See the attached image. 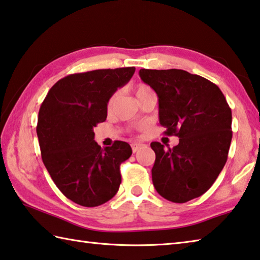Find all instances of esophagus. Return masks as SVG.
<instances>
[{
  "label": "esophagus",
  "instance_id": "1",
  "mask_svg": "<svg viewBox=\"0 0 260 260\" xmlns=\"http://www.w3.org/2000/svg\"><path fill=\"white\" fill-rule=\"evenodd\" d=\"M131 145H132V150H133V152H136L141 146H143L142 143H138V142H133Z\"/></svg>",
  "mask_w": 260,
  "mask_h": 260
}]
</instances>
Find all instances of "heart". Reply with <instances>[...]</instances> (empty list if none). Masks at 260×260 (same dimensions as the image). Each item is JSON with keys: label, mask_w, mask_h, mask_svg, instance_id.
Here are the masks:
<instances>
[{"label": "heart", "mask_w": 260, "mask_h": 260, "mask_svg": "<svg viewBox=\"0 0 260 260\" xmlns=\"http://www.w3.org/2000/svg\"><path fill=\"white\" fill-rule=\"evenodd\" d=\"M151 92H152V89H151L148 85H145V84H138L136 86H134V93H135V96L138 100L141 96H143V95H145V94L151 93ZM116 96H117V93H115L114 95L109 99V102H108V109H110L112 105H114Z\"/></svg>", "instance_id": "heart-1"}]
</instances>
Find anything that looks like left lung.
<instances>
[{
  "label": "left lung",
  "mask_w": 260,
  "mask_h": 260,
  "mask_svg": "<svg viewBox=\"0 0 260 260\" xmlns=\"http://www.w3.org/2000/svg\"><path fill=\"white\" fill-rule=\"evenodd\" d=\"M140 77L154 89L160 125L179 143L165 148L151 143L155 153L153 186L176 204L204 194L225 166L232 141V111L219 87L181 69H141Z\"/></svg>",
  "instance_id": "8db88e82"
}]
</instances>
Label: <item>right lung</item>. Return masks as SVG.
<instances>
[{
    "mask_svg": "<svg viewBox=\"0 0 260 260\" xmlns=\"http://www.w3.org/2000/svg\"><path fill=\"white\" fill-rule=\"evenodd\" d=\"M134 67L73 74L56 82L40 108L36 133L42 160L59 190L75 204H106L121 183L120 164L128 143L115 141L101 149L93 128L107 118L108 102L129 82Z\"/></svg>",
    "mask_w": 260,
    "mask_h": 260,
    "instance_id": "right-lung-1",
    "label": "right lung"
}]
</instances>
